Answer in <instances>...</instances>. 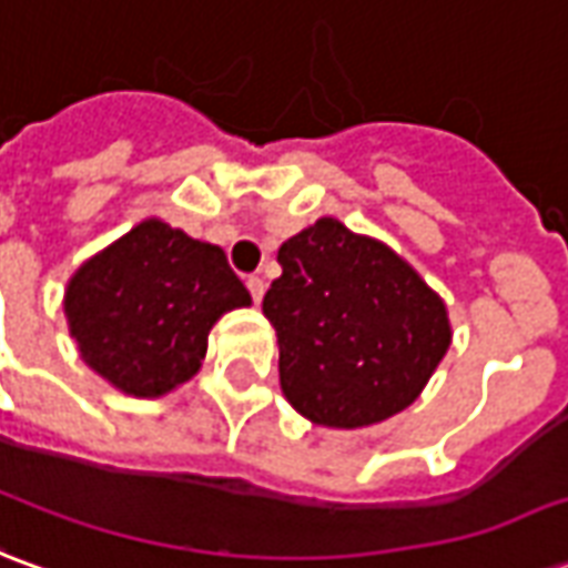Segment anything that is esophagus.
<instances>
[{
  "instance_id": "34e87169",
  "label": "esophagus",
  "mask_w": 568,
  "mask_h": 568,
  "mask_svg": "<svg viewBox=\"0 0 568 568\" xmlns=\"http://www.w3.org/2000/svg\"><path fill=\"white\" fill-rule=\"evenodd\" d=\"M247 291H251L253 303H263V293H265V281L260 275L247 277Z\"/></svg>"
}]
</instances>
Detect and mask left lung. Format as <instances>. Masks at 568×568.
<instances>
[{
    "mask_svg": "<svg viewBox=\"0 0 568 568\" xmlns=\"http://www.w3.org/2000/svg\"><path fill=\"white\" fill-rule=\"evenodd\" d=\"M263 296L291 406L324 428L392 419L428 385L453 342L446 303L388 244L321 216L277 247Z\"/></svg>",
    "mask_w": 568,
    "mask_h": 568,
    "instance_id": "left-lung-1",
    "label": "left lung"
}]
</instances>
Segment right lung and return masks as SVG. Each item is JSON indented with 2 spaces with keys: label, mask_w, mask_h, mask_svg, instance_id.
<instances>
[{
  "label": "right lung",
  "mask_w": 568,
  "mask_h": 568,
  "mask_svg": "<svg viewBox=\"0 0 568 568\" xmlns=\"http://www.w3.org/2000/svg\"><path fill=\"white\" fill-rule=\"evenodd\" d=\"M247 305L251 293L223 247L159 216L84 260L63 291L82 361L131 397H162L192 379L213 324Z\"/></svg>",
  "instance_id": "right-lung-1"
}]
</instances>
